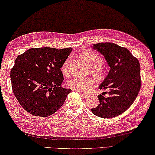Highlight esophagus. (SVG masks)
Returning a JSON list of instances; mask_svg holds the SVG:
<instances>
[{"label":"esophagus","instance_id":"esophagus-1","mask_svg":"<svg viewBox=\"0 0 155 155\" xmlns=\"http://www.w3.org/2000/svg\"><path fill=\"white\" fill-rule=\"evenodd\" d=\"M80 94H81V95L82 97H83L84 98H87V97H89V96H88L87 95H85V94H83V93H80Z\"/></svg>","mask_w":155,"mask_h":155}]
</instances>
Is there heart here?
I'll return each instance as SVG.
<instances>
[{"mask_svg": "<svg viewBox=\"0 0 155 155\" xmlns=\"http://www.w3.org/2000/svg\"><path fill=\"white\" fill-rule=\"evenodd\" d=\"M81 59L91 67V73L96 77L101 78L105 74L104 68L101 66L103 59L100 54L94 51L87 50L80 55ZM71 60L70 58H68L64 61L61 66V71L66 73L68 70V65ZM94 80L91 78H81L74 76L68 81V86L75 90L81 92H87L94 85Z\"/></svg>", "mask_w": 155, "mask_h": 155, "instance_id": "obj_1", "label": "heart"}]
</instances>
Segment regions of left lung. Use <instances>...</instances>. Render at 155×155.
<instances>
[{
    "label": "left lung",
    "mask_w": 155,
    "mask_h": 155,
    "mask_svg": "<svg viewBox=\"0 0 155 155\" xmlns=\"http://www.w3.org/2000/svg\"><path fill=\"white\" fill-rule=\"evenodd\" d=\"M94 48L104 55L110 70L99 86L100 89H108V97L104 96L107 92L99 95V104L91 111L99 117H114L128 109L139 94L140 64L128 49L114 43L95 44Z\"/></svg>",
    "instance_id": "1"
}]
</instances>
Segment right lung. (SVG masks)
Segmentation results:
<instances>
[{"label": "right lung", "instance_id": "right-lung-1", "mask_svg": "<svg viewBox=\"0 0 155 155\" xmlns=\"http://www.w3.org/2000/svg\"><path fill=\"white\" fill-rule=\"evenodd\" d=\"M71 51V48H31L16 58L10 71L12 91L30 114L48 117L63 105L71 90L60 87L61 68Z\"/></svg>", "mask_w": 155, "mask_h": 155}]
</instances>
